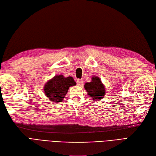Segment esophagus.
I'll return each mask as SVG.
<instances>
[{"mask_svg": "<svg viewBox=\"0 0 156 156\" xmlns=\"http://www.w3.org/2000/svg\"><path fill=\"white\" fill-rule=\"evenodd\" d=\"M84 83V80L83 79H77V83L78 85L79 86H81Z\"/></svg>", "mask_w": 156, "mask_h": 156, "instance_id": "esophagus-1", "label": "esophagus"}]
</instances>
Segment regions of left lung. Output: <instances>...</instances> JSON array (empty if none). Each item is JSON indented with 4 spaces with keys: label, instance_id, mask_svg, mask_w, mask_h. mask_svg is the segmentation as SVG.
I'll list each match as a JSON object with an SVG mask.
<instances>
[{
    "label": "left lung",
    "instance_id": "8db88e82",
    "mask_svg": "<svg viewBox=\"0 0 156 156\" xmlns=\"http://www.w3.org/2000/svg\"><path fill=\"white\" fill-rule=\"evenodd\" d=\"M84 86L88 95H89L93 100H94V101H100L104 97L105 93V86L99 77L93 76L91 81L90 83H86Z\"/></svg>",
    "mask_w": 156,
    "mask_h": 156
}]
</instances>
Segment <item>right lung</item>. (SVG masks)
Listing matches in <instances>:
<instances>
[{
  "mask_svg": "<svg viewBox=\"0 0 156 156\" xmlns=\"http://www.w3.org/2000/svg\"><path fill=\"white\" fill-rule=\"evenodd\" d=\"M75 85H76V83L73 77H65L62 75H57L48 80L43 90L48 101L58 103L63 101L70 87Z\"/></svg>",
  "mask_w": 156,
  "mask_h": 156,
  "instance_id": "1",
  "label": "right lung"
}]
</instances>
